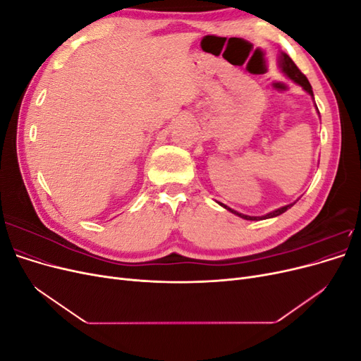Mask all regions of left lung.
Masks as SVG:
<instances>
[{
	"label": "left lung",
	"instance_id": "8db88e82",
	"mask_svg": "<svg viewBox=\"0 0 361 361\" xmlns=\"http://www.w3.org/2000/svg\"><path fill=\"white\" fill-rule=\"evenodd\" d=\"M279 68H280V71H281L283 73H285V75L288 76L289 80H292L295 84L301 85L302 89L313 97V90H312V85H310L309 80L305 78V75H304V73L297 68V64H295V63L292 61V59L288 56V54L281 52L280 60H279ZM293 203H297V202H293ZM293 203L286 204V206H283V207H279V209L272 211V212H269V214H267V215H262V216H250V215H244V214H241V212H236V211L231 209V207L226 206V204H223V203H220V204H221L223 207H226L227 211H231L232 214H235V215H238V216L244 218V220L259 221V220H267V218H272V216H279V215H281L283 212H286L290 206H293Z\"/></svg>",
	"mask_w": 361,
	"mask_h": 361
}]
</instances>
